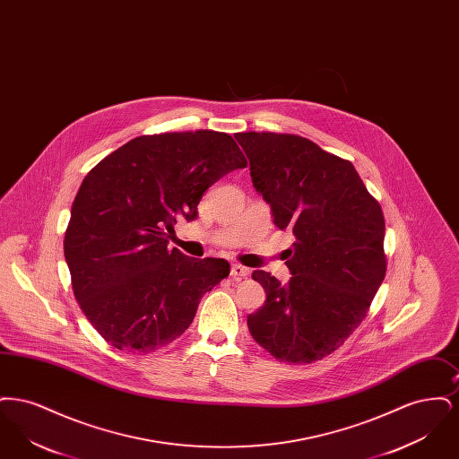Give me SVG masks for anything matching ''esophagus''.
Instances as JSON below:
<instances>
[{
  "label": "esophagus",
  "instance_id": "1",
  "mask_svg": "<svg viewBox=\"0 0 459 459\" xmlns=\"http://www.w3.org/2000/svg\"><path fill=\"white\" fill-rule=\"evenodd\" d=\"M249 273V270L246 268V266H242V264H238V263H234L232 266H230V277L232 279H236V281H239V279H244L246 275Z\"/></svg>",
  "mask_w": 459,
  "mask_h": 459
}]
</instances>
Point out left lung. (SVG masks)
<instances>
[{
  "label": "left lung",
  "instance_id": "8db88e82",
  "mask_svg": "<svg viewBox=\"0 0 459 459\" xmlns=\"http://www.w3.org/2000/svg\"><path fill=\"white\" fill-rule=\"evenodd\" d=\"M273 223L292 230V277L256 270L264 305L247 316L253 339L287 363H311L341 348L363 322L387 270L378 201L348 160L294 134H234Z\"/></svg>",
  "mask_w": 459,
  "mask_h": 459
}]
</instances>
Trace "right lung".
I'll list each match as a JSON object with an SVG mask.
<instances>
[{
    "label": "right lung",
    "instance_id": "obj_1",
    "mask_svg": "<svg viewBox=\"0 0 459 459\" xmlns=\"http://www.w3.org/2000/svg\"><path fill=\"white\" fill-rule=\"evenodd\" d=\"M246 165L225 132H167L132 139L86 175L64 253L77 303L113 348L152 352L170 344L229 275L221 258L169 249V234L177 219H196L208 187Z\"/></svg>",
    "mask_w": 459,
    "mask_h": 459
}]
</instances>
